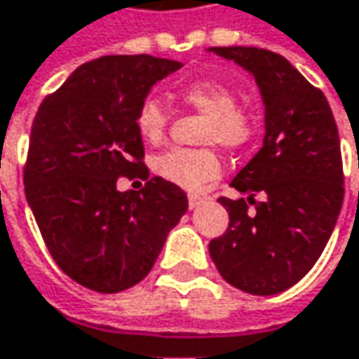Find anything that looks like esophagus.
<instances>
[{
    "label": "esophagus",
    "instance_id": "esophagus-1",
    "mask_svg": "<svg viewBox=\"0 0 359 359\" xmlns=\"http://www.w3.org/2000/svg\"><path fill=\"white\" fill-rule=\"evenodd\" d=\"M203 203V197H199V195H189V210H195V208H199Z\"/></svg>",
    "mask_w": 359,
    "mask_h": 359
}]
</instances>
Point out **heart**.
Segmentation results:
<instances>
[{"label":"heart","mask_w":359,"mask_h":359,"mask_svg":"<svg viewBox=\"0 0 359 359\" xmlns=\"http://www.w3.org/2000/svg\"><path fill=\"white\" fill-rule=\"evenodd\" d=\"M182 104L199 111L208 116L203 127V142L219 144L228 149L246 146L255 135V118L252 114L238 107V94L224 82L199 80L182 86L179 92ZM137 131L147 144H160L166 135L168 111L158 98H146L135 116ZM154 172L160 179L168 180L187 191H199L219 170V158L213 149H184L172 147L151 162Z\"/></svg>","instance_id":"obj_1"}]
</instances>
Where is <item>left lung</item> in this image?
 <instances>
[{
    "label": "left lung",
    "instance_id": "8db88e82",
    "mask_svg": "<svg viewBox=\"0 0 359 359\" xmlns=\"http://www.w3.org/2000/svg\"><path fill=\"white\" fill-rule=\"evenodd\" d=\"M246 69L265 104L263 147L230 182L246 199H226L228 230L210 243L230 285L273 296L312 269L343 205L339 131L325 94L281 55L257 47H212ZM263 192L266 199L255 202ZM255 205L248 212V203Z\"/></svg>",
    "mask_w": 359,
    "mask_h": 359
}]
</instances>
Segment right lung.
Listing matches in <instances>:
<instances>
[{
  "label": "right lung",
  "instance_id": "right-lung-1",
  "mask_svg": "<svg viewBox=\"0 0 359 359\" xmlns=\"http://www.w3.org/2000/svg\"><path fill=\"white\" fill-rule=\"evenodd\" d=\"M180 61L107 55L80 65L43 100L30 131L26 201L63 273L114 294L151 271L189 201L154 177L142 191H118V177L144 168L135 116L149 90Z\"/></svg>",
  "mask_w": 359,
  "mask_h": 359
}]
</instances>
